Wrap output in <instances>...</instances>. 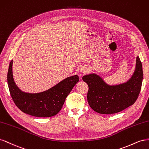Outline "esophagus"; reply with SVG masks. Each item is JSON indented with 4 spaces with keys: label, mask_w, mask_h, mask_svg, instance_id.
I'll return each instance as SVG.
<instances>
[{
    "label": "esophagus",
    "mask_w": 149,
    "mask_h": 149,
    "mask_svg": "<svg viewBox=\"0 0 149 149\" xmlns=\"http://www.w3.org/2000/svg\"><path fill=\"white\" fill-rule=\"evenodd\" d=\"M81 72H83V73H85V72H86V69H83V70H81Z\"/></svg>",
    "instance_id": "esophagus-1"
}]
</instances>
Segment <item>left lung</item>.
Here are the masks:
<instances>
[{"label": "left lung", "instance_id": "left-lung-1", "mask_svg": "<svg viewBox=\"0 0 149 149\" xmlns=\"http://www.w3.org/2000/svg\"><path fill=\"white\" fill-rule=\"evenodd\" d=\"M82 79L88 86L87 100L90 107L99 113H116L133 105L137 99L143 80L142 63L137 56L133 75L120 84L110 86L95 74L84 75Z\"/></svg>", "mask_w": 149, "mask_h": 149}]
</instances>
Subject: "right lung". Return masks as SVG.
Here are the masks:
<instances>
[{
	"label": "right lung",
	"instance_id": "add662e5",
	"mask_svg": "<svg viewBox=\"0 0 149 149\" xmlns=\"http://www.w3.org/2000/svg\"><path fill=\"white\" fill-rule=\"evenodd\" d=\"M11 61L7 73V83L12 99L21 111L38 117L56 116L61 110L66 97L79 80L77 75L67 77L52 88L39 93H28L17 86L12 74Z\"/></svg>",
	"mask_w": 149,
	"mask_h": 149
}]
</instances>
